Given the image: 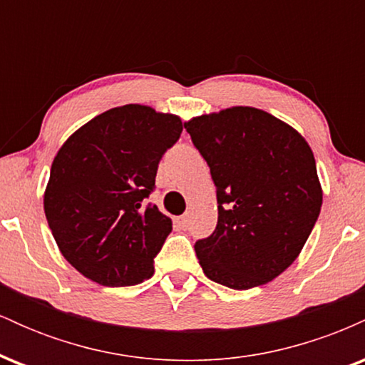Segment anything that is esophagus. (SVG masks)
<instances>
[{
    "instance_id": "1",
    "label": "esophagus",
    "mask_w": 365,
    "mask_h": 365,
    "mask_svg": "<svg viewBox=\"0 0 365 365\" xmlns=\"http://www.w3.org/2000/svg\"><path fill=\"white\" fill-rule=\"evenodd\" d=\"M188 221H190V216H188V215H183V216L177 217V223H178L180 228H187Z\"/></svg>"
}]
</instances>
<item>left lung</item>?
<instances>
[{
	"label": "left lung",
	"instance_id": "1",
	"mask_svg": "<svg viewBox=\"0 0 365 365\" xmlns=\"http://www.w3.org/2000/svg\"><path fill=\"white\" fill-rule=\"evenodd\" d=\"M217 188V225L195 244L204 274L233 290L278 278L302 252L322 206L302 133L267 111L232 106L185 121Z\"/></svg>",
	"mask_w": 365,
	"mask_h": 365
}]
</instances>
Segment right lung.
I'll list each match as a JSON object with an SVG mask.
<instances>
[{"label":"right lung","instance_id":"add662e5","mask_svg":"<svg viewBox=\"0 0 365 365\" xmlns=\"http://www.w3.org/2000/svg\"><path fill=\"white\" fill-rule=\"evenodd\" d=\"M178 115L125 104L75 130L53 159L44 212L58 249L103 287H130L154 274L153 259L173 226L144 199L159 159L182 133Z\"/></svg>","mask_w":365,"mask_h":365}]
</instances>
